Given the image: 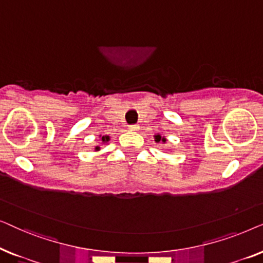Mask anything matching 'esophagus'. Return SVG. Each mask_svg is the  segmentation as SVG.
<instances>
[{"mask_svg":"<svg viewBox=\"0 0 263 263\" xmlns=\"http://www.w3.org/2000/svg\"><path fill=\"white\" fill-rule=\"evenodd\" d=\"M129 130H133V132H135V130H139V125H136V124L129 125Z\"/></svg>","mask_w":263,"mask_h":263,"instance_id":"esophagus-1","label":"esophagus"}]
</instances>
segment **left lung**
Listing matches in <instances>:
<instances>
[{
  "mask_svg": "<svg viewBox=\"0 0 263 263\" xmlns=\"http://www.w3.org/2000/svg\"><path fill=\"white\" fill-rule=\"evenodd\" d=\"M154 138V141H156L157 143H166V138H165V136H161L160 134H156L153 136Z\"/></svg>",
  "mask_w": 263,
  "mask_h": 263,
  "instance_id": "8db88e82",
  "label": "left lung"
}]
</instances>
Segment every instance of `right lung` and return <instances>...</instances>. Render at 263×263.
Listing matches in <instances>:
<instances>
[{"mask_svg": "<svg viewBox=\"0 0 263 263\" xmlns=\"http://www.w3.org/2000/svg\"><path fill=\"white\" fill-rule=\"evenodd\" d=\"M99 140H100V145H97L96 147H95V152H99L100 151V147H102L103 145H107V143L110 142V136L109 135H99Z\"/></svg>", "mask_w": 263, "mask_h": 263, "instance_id": "obj_1", "label": "right lung"}]
</instances>
